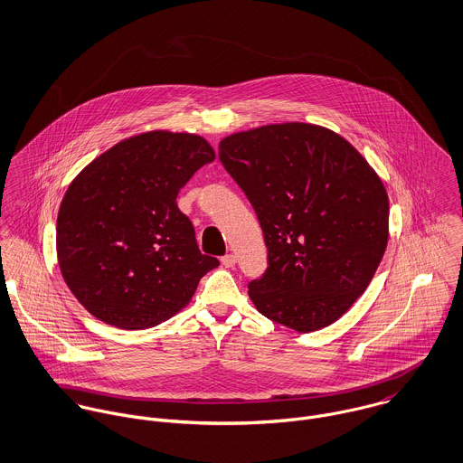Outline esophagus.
I'll list each match as a JSON object with an SVG mask.
<instances>
[{
    "instance_id": "obj_1",
    "label": "esophagus",
    "mask_w": 463,
    "mask_h": 463,
    "mask_svg": "<svg viewBox=\"0 0 463 463\" xmlns=\"http://www.w3.org/2000/svg\"><path fill=\"white\" fill-rule=\"evenodd\" d=\"M221 264L224 265V267H233V265L237 264V259H235V255H226V257L221 259Z\"/></svg>"
}]
</instances>
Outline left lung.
Masks as SVG:
<instances>
[{
	"mask_svg": "<svg viewBox=\"0 0 463 463\" xmlns=\"http://www.w3.org/2000/svg\"><path fill=\"white\" fill-rule=\"evenodd\" d=\"M224 169L251 201L269 267L250 283L257 310L298 333L333 325L369 287L389 242V196L342 135L278 123L219 142Z\"/></svg>",
	"mask_w": 463,
	"mask_h": 463,
	"instance_id": "8db88e82",
	"label": "left lung"
}]
</instances>
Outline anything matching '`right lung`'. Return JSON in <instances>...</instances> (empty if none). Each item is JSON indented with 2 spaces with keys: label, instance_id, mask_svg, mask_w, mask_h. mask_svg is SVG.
I'll use <instances>...</instances> for the list:
<instances>
[{
  "label": "right lung",
  "instance_id": "right-lung-1",
  "mask_svg": "<svg viewBox=\"0 0 463 463\" xmlns=\"http://www.w3.org/2000/svg\"><path fill=\"white\" fill-rule=\"evenodd\" d=\"M215 158L196 133H137L96 156L67 187L57 219L62 278L96 319L153 328L184 310L219 260L201 255L178 193Z\"/></svg>",
  "mask_w": 463,
  "mask_h": 463
}]
</instances>
